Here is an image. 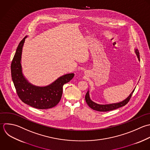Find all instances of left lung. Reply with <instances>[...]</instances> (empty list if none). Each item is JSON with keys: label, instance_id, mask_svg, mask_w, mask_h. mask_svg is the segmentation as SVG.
I'll return each instance as SVG.
<instances>
[{"label": "left lung", "instance_id": "obj_1", "mask_svg": "<svg viewBox=\"0 0 150 150\" xmlns=\"http://www.w3.org/2000/svg\"><path fill=\"white\" fill-rule=\"evenodd\" d=\"M134 51H135V53L138 58L139 61H140V53H139V50L137 49H135ZM134 91V89L132 91V92L130 94V95L126 99H125V100H123L122 102H120L118 103H115L101 105V104L96 103L91 99L90 95H89V91H88L85 95V100H86V102L87 103L88 105L93 110L99 111V112H108V111L115 110L117 108H119L125 106L129 102Z\"/></svg>", "mask_w": 150, "mask_h": 150}]
</instances>
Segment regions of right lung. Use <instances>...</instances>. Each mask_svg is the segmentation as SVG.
<instances>
[{"label": "right lung", "mask_w": 150, "mask_h": 150, "mask_svg": "<svg viewBox=\"0 0 150 150\" xmlns=\"http://www.w3.org/2000/svg\"><path fill=\"white\" fill-rule=\"evenodd\" d=\"M27 37L19 43L11 62L12 81L19 98L24 103L38 109L52 108L60 101L63 85L73 78L74 74L64 75L45 86H38L29 82L23 74L21 62L23 47Z\"/></svg>", "instance_id": "right-lung-1"}]
</instances>
